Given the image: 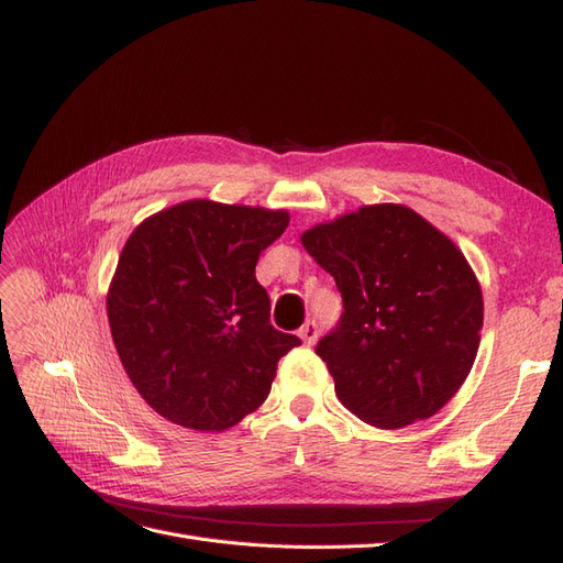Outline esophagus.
<instances>
[{
	"label": "esophagus",
	"instance_id": "esophagus-1",
	"mask_svg": "<svg viewBox=\"0 0 563 563\" xmlns=\"http://www.w3.org/2000/svg\"><path fill=\"white\" fill-rule=\"evenodd\" d=\"M298 338L302 340L305 345H314V343H317V338H319V327H317V321H314V319L305 321L302 327H300V331H298Z\"/></svg>",
	"mask_w": 563,
	"mask_h": 563
}]
</instances>
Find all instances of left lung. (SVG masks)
<instances>
[{
    "label": "left lung",
    "instance_id": "1",
    "mask_svg": "<svg viewBox=\"0 0 563 563\" xmlns=\"http://www.w3.org/2000/svg\"><path fill=\"white\" fill-rule=\"evenodd\" d=\"M300 242L343 296L340 323L317 345L338 399L380 430L432 418L482 340V286L463 251L404 203L338 216Z\"/></svg>",
    "mask_w": 563,
    "mask_h": 563
}]
</instances>
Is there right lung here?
I'll return each instance as SVG.
<instances>
[{
    "label": "right lung",
    "mask_w": 563,
    "mask_h": 563,
    "mask_svg": "<svg viewBox=\"0 0 563 563\" xmlns=\"http://www.w3.org/2000/svg\"><path fill=\"white\" fill-rule=\"evenodd\" d=\"M288 211L190 199L131 232L108 291L119 360L139 395L180 428L225 432L258 408L300 345L269 323L258 255Z\"/></svg>",
    "instance_id": "add662e5"
}]
</instances>
